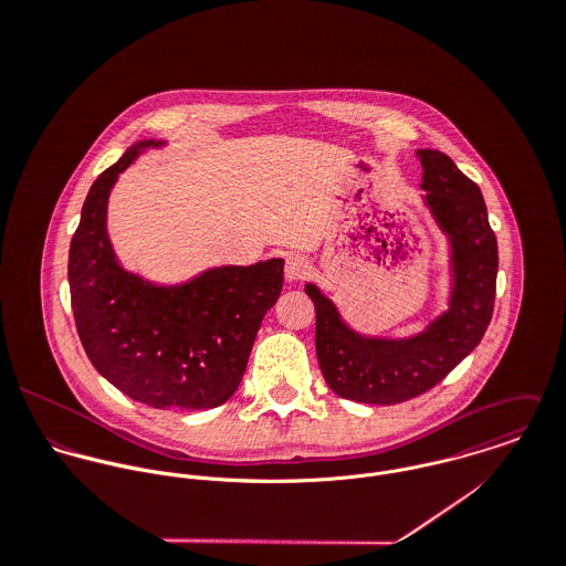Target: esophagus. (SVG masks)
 Instances as JSON below:
<instances>
[{
    "mask_svg": "<svg viewBox=\"0 0 566 566\" xmlns=\"http://www.w3.org/2000/svg\"><path fill=\"white\" fill-rule=\"evenodd\" d=\"M310 272H312V263L303 254H290L285 259V281L290 283L303 281L305 276H310Z\"/></svg>",
    "mask_w": 566,
    "mask_h": 566,
    "instance_id": "1",
    "label": "esophagus"
}]
</instances>
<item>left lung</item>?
<instances>
[{
    "mask_svg": "<svg viewBox=\"0 0 566 566\" xmlns=\"http://www.w3.org/2000/svg\"><path fill=\"white\" fill-rule=\"evenodd\" d=\"M422 205L449 242L447 310L405 337L366 335L346 323L314 283L316 355L326 386L357 403L397 405L440 384L482 342L496 290V238L484 196L440 150H416Z\"/></svg>",
    "mask_w": 566,
    "mask_h": 566,
    "instance_id": "1",
    "label": "left lung"
}]
</instances>
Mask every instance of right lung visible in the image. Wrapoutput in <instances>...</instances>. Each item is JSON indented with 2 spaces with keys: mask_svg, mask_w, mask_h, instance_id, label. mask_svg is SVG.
<instances>
[{
  "mask_svg": "<svg viewBox=\"0 0 566 566\" xmlns=\"http://www.w3.org/2000/svg\"><path fill=\"white\" fill-rule=\"evenodd\" d=\"M167 142L142 139L104 169L70 245L76 328L93 368L133 401L209 409L240 388L256 331L283 287V259L213 265L180 283L124 268L106 227L108 198L133 163Z\"/></svg>",
  "mask_w": 566,
  "mask_h": 566,
  "instance_id": "add662e5",
  "label": "right lung"
}]
</instances>
